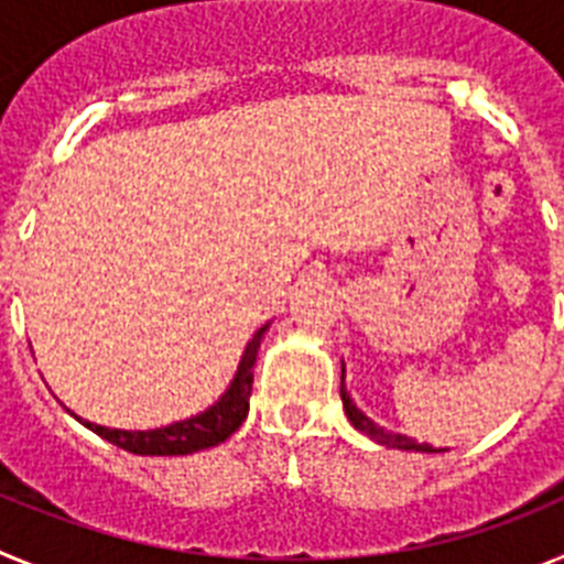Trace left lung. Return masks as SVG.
<instances>
[{"mask_svg":"<svg viewBox=\"0 0 564 564\" xmlns=\"http://www.w3.org/2000/svg\"><path fill=\"white\" fill-rule=\"evenodd\" d=\"M341 403H344V415L350 417V423L356 426L361 435H367L370 441L381 443V446H390V449H403V452H426V455H435V452H446V449H435L430 443H417L415 437L398 435V432H390L387 426H378L372 417L364 415L361 410L356 406V401L350 398L347 387H344V364H341Z\"/></svg>","mask_w":564,"mask_h":564,"instance_id":"8db88e82","label":"left lung"}]
</instances>
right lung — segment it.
I'll return each instance as SVG.
<instances>
[{
  "mask_svg": "<svg viewBox=\"0 0 564 564\" xmlns=\"http://www.w3.org/2000/svg\"><path fill=\"white\" fill-rule=\"evenodd\" d=\"M268 325L259 327L253 333L251 341L246 344L242 358L237 364V372H234L228 390L223 392L217 401L208 406L206 412H197V415L186 417V421H174L161 430H109V426H98V423H89L84 417L78 421L87 426V430L96 432L104 441L115 443L118 449H127L132 455H192V452L212 449V446H220L223 441L234 435V432L242 426V421L248 417V398H251V383H253V364H257V350L259 341L265 336Z\"/></svg>",
  "mask_w": 564,
  "mask_h": 564,
  "instance_id": "1",
  "label": "right lung"
}]
</instances>
